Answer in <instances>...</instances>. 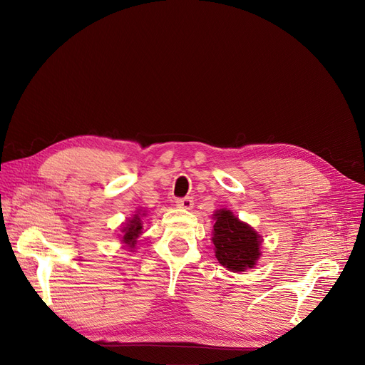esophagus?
<instances>
[{"instance_id":"obj_1","label":"esophagus","mask_w":365,"mask_h":365,"mask_svg":"<svg viewBox=\"0 0 365 365\" xmlns=\"http://www.w3.org/2000/svg\"><path fill=\"white\" fill-rule=\"evenodd\" d=\"M178 205L180 208H185V210H190L194 207V198L192 197H185V198H179L178 201Z\"/></svg>"}]
</instances>
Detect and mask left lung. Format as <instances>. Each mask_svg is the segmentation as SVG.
Listing matches in <instances>:
<instances>
[{
    "instance_id": "8db88e82",
    "label": "left lung",
    "mask_w": 365,
    "mask_h": 365,
    "mask_svg": "<svg viewBox=\"0 0 365 365\" xmlns=\"http://www.w3.org/2000/svg\"><path fill=\"white\" fill-rule=\"evenodd\" d=\"M215 219L213 244L220 264L234 272L253 267L260 256L262 241L257 232L229 210H219Z\"/></svg>"
}]
</instances>
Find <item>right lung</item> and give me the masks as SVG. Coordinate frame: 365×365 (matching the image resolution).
Returning a JSON list of instances; mask_svg holds the SVG:
<instances>
[{"mask_svg":"<svg viewBox=\"0 0 365 365\" xmlns=\"http://www.w3.org/2000/svg\"><path fill=\"white\" fill-rule=\"evenodd\" d=\"M123 232H124L123 241L128 244V247H134V244H136V238L142 234V223H140L139 215H134V217L123 229Z\"/></svg>","mask_w":365,"mask_h":365,"instance_id":"right-lung-1","label":"right lung"}]
</instances>
